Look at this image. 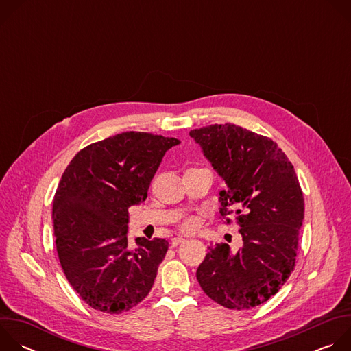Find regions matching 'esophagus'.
I'll list each match as a JSON object with an SVG mask.
<instances>
[{"instance_id":"34e87169","label":"esophagus","mask_w":351,"mask_h":351,"mask_svg":"<svg viewBox=\"0 0 351 351\" xmlns=\"http://www.w3.org/2000/svg\"><path fill=\"white\" fill-rule=\"evenodd\" d=\"M184 241H186L184 237H173L172 241H171V245L172 247H178L180 243H184Z\"/></svg>"}]
</instances>
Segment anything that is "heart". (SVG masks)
<instances>
[{
  "mask_svg": "<svg viewBox=\"0 0 351 351\" xmlns=\"http://www.w3.org/2000/svg\"><path fill=\"white\" fill-rule=\"evenodd\" d=\"M199 225H202V218L197 217V215H190V217H186L179 228L182 232L184 233H190V232H194L197 228H199Z\"/></svg>",
  "mask_w": 351,
  "mask_h": 351,
  "instance_id": "b5f03b06",
  "label": "heart"
}]
</instances>
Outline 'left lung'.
Returning a JSON list of instances; mask_svg holds the SVG:
<instances>
[{
	"label": "left lung",
	"mask_w": 351,
	"mask_h": 351,
	"mask_svg": "<svg viewBox=\"0 0 351 351\" xmlns=\"http://www.w3.org/2000/svg\"><path fill=\"white\" fill-rule=\"evenodd\" d=\"M226 183L221 218L236 215L243 247L210 245L197 280L215 303L250 310L275 295L294 271L304 197L286 154L269 137L240 126L210 125L190 130Z\"/></svg>",
	"instance_id": "obj_1"
}]
</instances>
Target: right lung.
Segmentation results:
<instances>
[{
  "label": "right lung",
  "instance_id": "add662e5",
  "mask_svg": "<svg viewBox=\"0 0 351 351\" xmlns=\"http://www.w3.org/2000/svg\"><path fill=\"white\" fill-rule=\"evenodd\" d=\"M180 140L125 132L82 148L66 167L53 202L62 271L91 308L129 311L152 290L169 243L137 237L128 245L129 207L147 198L161 160Z\"/></svg>",
  "mask_w": 351,
  "mask_h": 351
}]
</instances>
